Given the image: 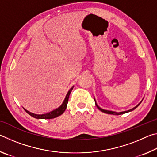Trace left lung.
<instances>
[{"instance_id":"1","label":"left lung","mask_w":157,"mask_h":157,"mask_svg":"<svg viewBox=\"0 0 157 157\" xmlns=\"http://www.w3.org/2000/svg\"><path fill=\"white\" fill-rule=\"evenodd\" d=\"M141 102H142V101H141ZM141 102H140L139 103V104L137 106H136V107H134L133 109H129V110H128V111H122V112H119V113L114 112V111H107V110L102 109H101L100 107H98V106L97 104H96V102H95V105H96V107L98 108V109L100 110L101 111H102V112H104V113H108V114H112V115H121V114H123V113H127V112H129V111H133L134 109H136V107H139V105L140 104V103H141Z\"/></svg>"}]
</instances>
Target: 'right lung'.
Masks as SVG:
<instances>
[{"label":"right lung","mask_w":157,"mask_h":157,"mask_svg":"<svg viewBox=\"0 0 157 157\" xmlns=\"http://www.w3.org/2000/svg\"><path fill=\"white\" fill-rule=\"evenodd\" d=\"M73 89V86L68 91V94H67V95H66V96L65 98V100H64V101H63V104L61 105L59 108L57 109L52 111H51V112L48 113H46V114H42V115H38V114H34V113H31V112H30V111H28L26 109H24V110L29 114V115H30L31 116H33L35 118H38V119H52V118H56V117L62 115V114L63 112H64V111L66 110V107H67V103L68 102L69 95H70L71 92L72 91Z\"/></svg>","instance_id":"1"}]
</instances>
